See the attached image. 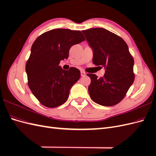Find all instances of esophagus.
<instances>
[{
	"instance_id": "34e87169",
	"label": "esophagus",
	"mask_w": 156,
	"mask_h": 156,
	"mask_svg": "<svg viewBox=\"0 0 156 156\" xmlns=\"http://www.w3.org/2000/svg\"><path fill=\"white\" fill-rule=\"evenodd\" d=\"M81 75L82 77H83V76H85L86 75V73L84 72V71H81Z\"/></svg>"
}]
</instances>
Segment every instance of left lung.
I'll return each mask as SVG.
<instances>
[{"instance_id":"left-lung-1","label":"left lung","mask_w":156,"mask_h":156,"mask_svg":"<svg viewBox=\"0 0 156 156\" xmlns=\"http://www.w3.org/2000/svg\"><path fill=\"white\" fill-rule=\"evenodd\" d=\"M82 32L93 49V64L105 68L103 77L87 74L91 79L90 96L99 105H115L123 100L135 79L134 60L128 46L121 37L102 28Z\"/></svg>"}]
</instances>
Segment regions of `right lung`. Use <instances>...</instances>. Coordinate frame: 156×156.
<instances>
[{
	"label": "right lung",
	"instance_id": "obj_1",
	"mask_svg": "<svg viewBox=\"0 0 156 156\" xmlns=\"http://www.w3.org/2000/svg\"><path fill=\"white\" fill-rule=\"evenodd\" d=\"M84 40L81 31L57 29L44 32L34 41L25 69L28 85L41 104L55 108L66 101L81 73L73 67L64 70L59 63L68 58L72 46Z\"/></svg>",
	"mask_w": 156,
	"mask_h": 156
}]
</instances>
